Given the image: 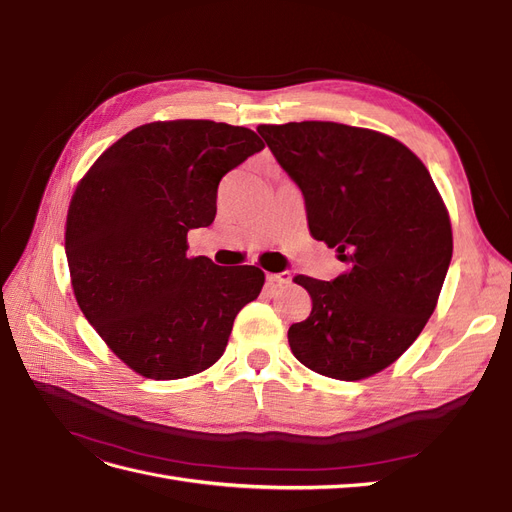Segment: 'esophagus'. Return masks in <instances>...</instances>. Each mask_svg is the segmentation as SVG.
Returning <instances> with one entry per match:
<instances>
[{"label":"esophagus","mask_w":512,"mask_h":512,"mask_svg":"<svg viewBox=\"0 0 512 512\" xmlns=\"http://www.w3.org/2000/svg\"><path fill=\"white\" fill-rule=\"evenodd\" d=\"M267 282L275 288L280 286H288L292 282V275L288 271H282V273H267Z\"/></svg>","instance_id":"1"}]
</instances>
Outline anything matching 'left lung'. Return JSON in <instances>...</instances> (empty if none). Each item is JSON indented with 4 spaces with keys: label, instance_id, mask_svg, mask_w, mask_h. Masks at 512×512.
Masks as SVG:
<instances>
[{
    "label": "left lung",
    "instance_id": "1",
    "mask_svg": "<svg viewBox=\"0 0 512 512\" xmlns=\"http://www.w3.org/2000/svg\"><path fill=\"white\" fill-rule=\"evenodd\" d=\"M299 185L312 237L335 247L333 282L297 275L312 314L288 329L320 376L363 380L395 363L438 305L453 230L429 170L397 138L335 121L258 126Z\"/></svg>",
    "mask_w": 512,
    "mask_h": 512
}]
</instances>
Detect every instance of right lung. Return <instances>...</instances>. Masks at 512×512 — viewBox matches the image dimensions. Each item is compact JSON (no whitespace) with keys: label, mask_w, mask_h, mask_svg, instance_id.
I'll list each match as a JSON object with an SVG mask.
<instances>
[{"label":"right lung","mask_w":512,"mask_h":512,"mask_svg":"<svg viewBox=\"0 0 512 512\" xmlns=\"http://www.w3.org/2000/svg\"><path fill=\"white\" fill-rule=\"evenodd\" d=\"M258 134L209 119L153 121L108 147L76 185L66 256L76 303L136 374L179 380L226 350L265 273L188 258V230L215 220L222 177L258 153Z\"/></svg>","instance_id":"right-lung-1"}]
</instances>
